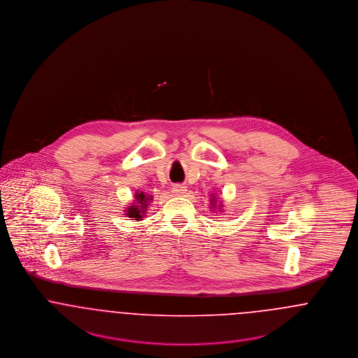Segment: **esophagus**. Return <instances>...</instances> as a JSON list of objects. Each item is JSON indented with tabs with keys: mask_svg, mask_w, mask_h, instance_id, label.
<instances>
[{
	"mask_svg": "<svg viewBox=\"0 0 358 358\" xmlns=\"http://www.w3.org/2000/svg\"><path fill=\"white\" fill-rule=\"evenodd\" d=\"M185 192H187V187H184L181 184H176V185H173V187H171V193L174 196H182Z\"/></svg>",
	"mask_w": 358,
	"mask_h": 358,
	"instance_id": "esophagus-1",
	"label": "esophagus"
}]
</instances>
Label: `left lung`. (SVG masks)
Wrapping results in <instances>:
<instances>
[{
	"label": "left lung",
	"mask_w": 358,
	"mask_h": 358,
	"mask_svg": "<svg viewBox=\"0 0 358 358\" xmlns=\"http://www.w3.org/2000/svg\"><path fill=\"white\" fill-rule=\"evenodd\" d=\"M210 205H212L210 208L213 209V212H222V201H220V200H217V199H216V196H215L213 193L210 194Z\"/></svg>",
	"instance_id": "left-lung-1"
}]
</instances>
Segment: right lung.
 <instances>
[{
  "label": "right lung",
  "mask_w": 358,
  "mask_h": 358,
  "mask_svg": "<svg viewBox=\"0 0 358 358\" xmlns=\"http://www.w3.org/2000/svg\"><path fill=\"white\" fill-rule=\"evenodd\" d=\"M153 200V196L150 194H145L143 192H136L134 200L130 205H127V208L124 209V215L127 217H130L131 220H143V217L146 216V209L149 208V205Z\"/></svg>",
  "instance_id": "obj_1"
}]
</instances>
